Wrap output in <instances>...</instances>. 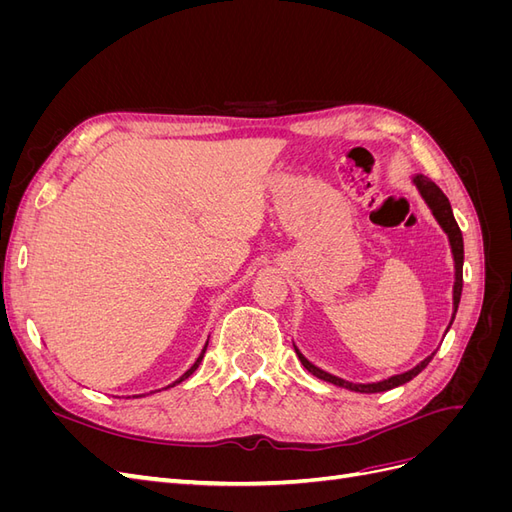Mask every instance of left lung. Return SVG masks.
Instances as JSON below:
<instances>
[{"label":"left lung","mask_w":512,"mask_h":512,"mask_svg":"<svg viewBox=\"0 0 512 512\" xmlns=\"http://www.w3.org/2000/svg\"><path fill=\"white\" fill-rule=\"evenodd\" d=\"M412 183L414 188L418 190V194H421V198L425 200V205L429 207L431 215L436 218V222L440 224V228L446 232L448 237V245H451V254H453V262H455V282H453V314H451V322H448V327L444 331V335L448 333V329H451V324L455 320V314H457V307H459V299H461V288H463V237H461V230L455 222V215H453V209H451V203H448V198L444 196V192L438 188L436 183H433L431 179H427L425 175H412ZM294 352H297L301 365L309 371V374L324 380V382H331L335 386H344V389L348 391H356V393H382V391H391L395 389V386H401L410 382L414 376L421 374V371L429 365V361L433 359L431 352L429 356H425V359L418 363L416 367L404 371V374H397V376H391L386 380H380V382H369V384H354V382H348L344 378H337L333 374H329V371H324L320 367H316L314 363H309L305 356L301 354V350L294 346Z\"/></svg>","instance_id":"8db88e82"}]
</instances>
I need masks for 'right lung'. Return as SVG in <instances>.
Listing matches in <instances>:
<instances>
[{"label": "right lung", "mask_w": 512, "mask_h": 512, "mask_svg": "<svg viewBox=\"0 0 512 512\" xmlns=\"http://www.w3.org/2000/svg\"><path fill=\"white\" fill-rule=\"evenodd\" d=\"M205 350H207V344H205V348H203V352H200V354H198V359H196V361H194V365H192V367H190V369H188V371H185V374H183V376H181V378H177V380H175V382H173V384H168V386H175V384H179V382H183V380H185V378H190V376H192V374H194V371H196V367H198V365H200V361H203V356H205ZM168 386H166V389H168ZM151 393H153V391H151Z\"/></svg>", "instance_id": "right-lung-1"}]
</instances>
